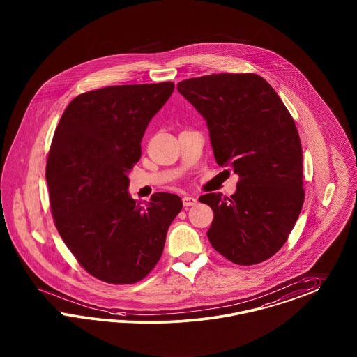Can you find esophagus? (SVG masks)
<instances>
[{
    "instance_id": "obj_1",
    "label": "esophagus",
    "mask_w": 357,
    "mask_h": 357,
    "mask_svg": "<svg viewBox=\"0 0 357 357\" xmlns=\"http://www.w3.org/2000/svg\"><path fill=\"white\" fill-rule=\"evenodd\" d=\"M197 203V197H190V195H185V197H183V206H185V207H191V206H195Z\"/></svg>"
}]
</instances>
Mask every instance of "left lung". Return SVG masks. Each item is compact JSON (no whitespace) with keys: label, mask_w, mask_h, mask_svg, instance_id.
I'll use <instances>...</instances> for the list:
<instances>
[{"label":"left lung","mask_w":357,"mask_h":357,"mask_svg":"<svg viewBox=\"0 0 357 357\" xmlns=\"http://www.w3.org/2000/svg\"><path fill=\"white\" fill-rule=\"evenodd\" d=\"M207 121L216 163L238 175L231 197H199L213 211L209 243L237 265L271 259L286 243L305 200L302 145L291 114L256 74H212L178 83Z\"/></svg>","instance_id":"1"}]
</instances>
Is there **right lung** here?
Returning <instances> with one entry per match:
<instances>
[{"label":"right lung","mask_w":357,"mask_h":357,"mask_svg":"<svg viewBox=\"0 0 357 357\" xmlns=\"http://www.w3.org/2000/svg\"><path fill=\"white\" fill-rule=\"evenodd\" d=\"M174 83L112 86L68 104L50 148L46 179L55 227L91 275L114 284L145 278L160 261L182 199L157 192L145 206L129 195L150 120Z\"/></svg>","instance_id":"add662e5"}]
</instances>
